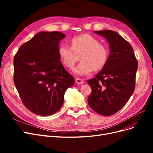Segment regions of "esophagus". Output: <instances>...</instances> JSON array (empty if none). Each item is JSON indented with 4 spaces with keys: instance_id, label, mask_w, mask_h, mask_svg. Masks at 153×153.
<instances>
[{
    "instance_id": "esophagus-1",
    "label": "esophagus",
    "mask_w": 153,
    "mask_h": 153,
    "mask_svg": "<svg viewBox=\"0 0 153 153\" xmlns=\"http://www.w3.org/2000/svg\"><path fill=\"white\" fill-rule=\"evenodd\" d=\"M75 81H76V83L78 84H84V81H83L82 79H80V78H76L75 79Z\"/></svg>"
}]
</instances>
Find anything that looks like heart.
<instances>
[{
    "instance_id": "1",
    "label": "heart",
    "mask_w": 153,
    "mask_h": 153,
    "mask_svg": "<svg viewBox=\"0 0 153 153\" xmlns=\"http://www.w3.org/2000/svg\"><path fill=\"white\" fill-rule=\"evenodd\" d=\"M71 45H59L58 54L63 65L72 69L80 56V62L74 69L76 75L85 76L93 70L102 68L107 61L108 49L90 34H84L75 36L71 39Z\"/></svg>"
}]
</instances>
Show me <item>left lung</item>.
I'll use <instances>...</instances> for the list:
<instances>
[{
  "label": "left lung",
  "instance_id": "obj_1",
  "mask_svg": "<svg viewBox=\"0 0 153 153\" xmlns=\"http://www.w3.org/2000/svg\"><path fill=\"white\" fill-rule=\"evenodd\" d=\"M94 32L107 40L110 53L101 70L87 81L92 89L87 101L96 112L109 116L121 110L133 94L138 62L131 45L117 32Z\"/></svg>",
  "mask_w": 153,
  "mask_h": 153
}]
</instances>
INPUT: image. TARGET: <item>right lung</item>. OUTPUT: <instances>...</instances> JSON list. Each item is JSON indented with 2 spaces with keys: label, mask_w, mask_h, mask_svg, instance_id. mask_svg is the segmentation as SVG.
Masks as SVG:
<instances>
[{
  "label": "right lung",
  "mask_w": 153,
  "mask_h": 153,
  "mask_svg": "<svg viewBox=\"0 0 153 153\" xmlns=\"http://www.w3.org/2000/svg\"><path fill=\"white\" fill-rule=\"evenodd\" d=\"M61 32H39L23 44L14 58V84L23 103L42 116L62 107L64 93L75 79L64 68L58 54Z\"/></svg>",
  "instance_id": "add662e5"
}]
</instances>
